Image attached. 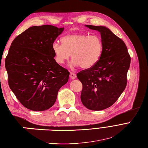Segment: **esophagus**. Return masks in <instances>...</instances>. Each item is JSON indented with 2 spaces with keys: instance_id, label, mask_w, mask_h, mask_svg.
I'll list each match as a JSON object with an SVG mask.
<instances>
[{
  "instance_id": "obj_1",
  "label": "esophagus",
  "mask_w": 148,
  "mask_h": 148,
  "mask_svg": "<svg viewBox=\"0 0 148 148\" xmlns=\"http://www.w3.org/2000/svg\"><path fill=\"white\" fill-rule=\"evenodd\" d=\"M70 77L71 78V79H75V78L77 77V75L75 73H73V72H71L70 75Z\"/></svg>"
}]
</instances>
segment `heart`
I'll return each instance as SVG.
<instances>
[{"mask_svg":"<svg viewBox=\"0 0 148 148\" xmlns=\"http://www.w3.org/2000/svg\"><path fill=\"white\" fill-rule=\"evenodd\" d=\"M61 41L63 44L58 42L52 44L55 60L59 64H63L71 54L72 67L80 66L87 69L93 66L99 60L103 50L101 38L96 34H70L62 38Z\"/></svg>","mask_w":148,"mask_h":148,"instance_id":"b5f03b06","label":"heart"}]
</instances>
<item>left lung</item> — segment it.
Listing matches in <instances>:
<instances>
[{
  "mask_svg": "<svg viewBox=\"0 0 148 148\" xmlns=\"http://www.w3.org/2000/svg\"><path fill=\"white\" fill-rule=\"evenodd\" d=\"M85 27L100 32L103 50L96 64L77 74L83 85L80 99L88 110H103L112 106L125 88L130 56L124 42L110 29Z\"/></svg>",
  "mask_w": 148,
  "mask_h": 148,
  "instance_id": "obj_1",
  "label": "left lung"
}]
</instances>
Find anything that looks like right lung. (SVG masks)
Listing matches in <instances>:
<instances>
[{"instance_id": "right-lung-1", "label": "right lung", "mask_w": 148, "mask_h": 148, "mask_svg": "<svg viewBox=\"0 0 148 148\" xmlns=\"http://www.w3.org/2000/svg\"><path fill=\"white\" fill-rule=\"evenodd\" d=\"M64 28L32 27L12 41L5 60L8 84L16 98L32 111L53 106L70 72L54 59L52 45Z\"/></svg>"}]
</instances>
